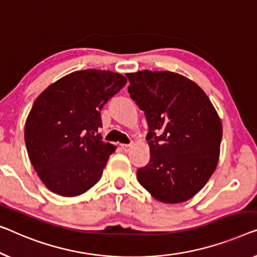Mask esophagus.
I'll return each instance as SVG.
<instances>
[{"label": "esophagus", "mask_w": 257, "mask_h": 257, "mask_svg": "<svg viewBox=\"0 0 257 257\" xmlns=\"http://www.w3.org/2000/svg\"><path fill=\"white\" fill-rule=\"evenodd\" d=\"M132 147H133L132 144H121V149L125 152H128L130 149H132Z\"/></svg>", "instance_id": "esophagus-1"}]
</instances>
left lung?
Returning <instances> with one entry per match:
<instances>
[{"instance_id":"1","label":"left lung","mask_w":257,"mask_h":257,"mask_svg":"<svg viewBox=\"0 0 257 257\" xmlns=\"http://www.w3.org/2000/svg\"><path fill=\"white\" fill-rule=\"evenodd\" d=\"M125 76L149 127L150 162L137 170V180L160 202L189 200L217 167L223 127L216 109L182 75L143 70Z\"/></svg>"}]
</instances>
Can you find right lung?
I'll list each match as a JSON object with an SVG mask.
<instances>
[{
	"instance_id": "add662e5",
	"label": "right lung",
	"mask_w": 257,
	"mask_h": 257,
	"mask_svg": "<svg viewBox=\"0 0 257 257\" xmlns=\"http://www.w3.org/2000/svg\"><path fill=\"white\" fill-rule=\"evenodd\" d=\"M125 83L116 72L75 71L34 101L25 123V144L38 177L53 193L78 196L100 180L115 149L98 134L100 110Z\"/></svg>"
}]
</instances>
